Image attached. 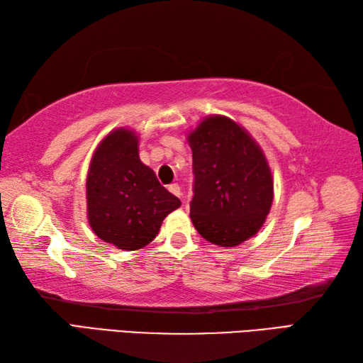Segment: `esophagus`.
I'll use <instances>...</instances> for the list:
<instances>
[{
    "label": "esophagus",
    "instance_id": "esophagus-1",
    "mask_svg": "<svg viewBox=\"0 0 363 363\" xmlns=\"http://www.w3.org/2000/svg\"><path fill=\"white\" fill-rule=\"evenodd\" d=\"M168 190L172 191L173 195H176L177 198H181V196H182V194H181V189H179V186H177V184H169V186H168Z\"/></svg>",
    "mask_w": 363,
    "mask_h": 363
}]
</instances>
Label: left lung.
Instances as JSON below:
<instances>
[{
  "label": "left lung",
  "mask_w": 363,
  "mask_h": 363,
  "mask_svg": "<svg viewBox=\"0 0 363 363\" xmlns=\"http://www.w3.org/2000/svg\"><path fill=\"white\" fill-rule=\"evenodd\" d=\"M194 156L190 218L203 238L233 248L259 233L274 196L264 150L242 125L207 115L187 134Z\"/></svg>",
  "instance_id": "obj_1"
}]
</instances>
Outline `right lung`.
<instances>
[{
	"label": "right lung",
	"instance_id": "obj_1",
	"mask_svg": "<svg viewBox=\"0 0 363 363\" xmlns=\"http://www.w3.org/2000/svg\"><path fill=\"white\" fill-rule=\"evenodd\" d=\"M86 198L91 230L126 251L151 243L164 218L181 206L140 160L138 134L130 128L113 129L98 143L87 172Z\"/></svg>",
	"mask_w": 363,
	"mask_h": 363
}]
</instances>
